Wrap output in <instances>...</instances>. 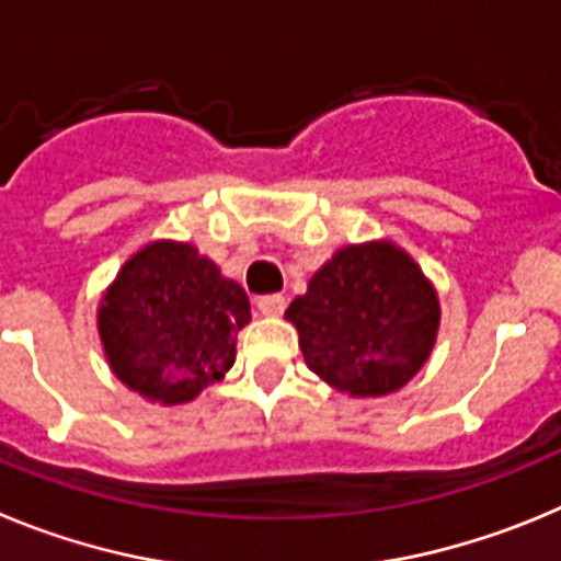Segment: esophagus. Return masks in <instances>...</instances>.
<instances>
[{
    "instance_id": "34e87169",
    "label": "esophagus",
    "mask_w": 561,
    "mask_h": 561,
    "mask_svg": "<svg viewBox=\"0 0 561 561\" xmlns=\"http://www.w3.org/2000/svg\"><path fill=\"white\" fill-rule=\"evenodd\" d=\"M285 307H287V301H285V296H279V293H271V296H260V299H256V310L268 318L282 316V312H285Z\"/></svg>"
}]
</instances>
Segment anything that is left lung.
<instances>
[{
	"label": "left lung",
	"mask_w": 561,
	"mask_h": 561,
	"mask_svg": "<svg viewBox=\"0 0 561 561\" xmlns=\"http://www.w3.org/2000/svg\"><path fill=\"white\" fill-rule=\"evenodd\" d=\"M285 318L321 380L352 397H386L427 363L442 310L416 262L375 240L335 251Z\"/></svg>",
	"instance_id": "obj_1"
}]
</instances>
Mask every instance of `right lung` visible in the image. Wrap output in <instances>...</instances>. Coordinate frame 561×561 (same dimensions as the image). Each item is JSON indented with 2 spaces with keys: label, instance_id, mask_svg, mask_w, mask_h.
Returning a JSON list of instances; mask_svg holds the SVG:
<instances>
[{
  "label": "right lung",
  "instance_id": "1",
  "mask_svg": "<svg viewBox=\"0 0 561 561\" xmlns=\"http://www.w3.org/2000/svg\"><path fill=\"white\" fill-rule=\"evenodd\" d=\"M251 321L249 296L190 243L156 240L111 282L98 330L111 371L161 405L195 400L224 380L237 332Z\"/></svg>",
  "mask_w": 561,
  "mask_h": 561
}]
</instances>
